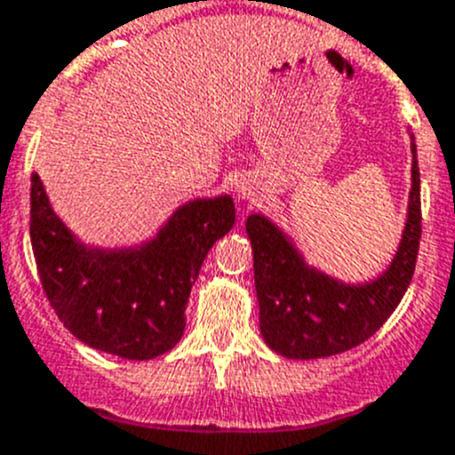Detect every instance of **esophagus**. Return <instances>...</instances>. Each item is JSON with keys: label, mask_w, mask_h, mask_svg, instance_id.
I'll return each mask as SVG.
<instances>
[{"label": "esophagus", "mask_w": 455, "mask_h": 455, "mask_svg": "<svg viewBox=\"0 0 455 455\" xmlns=\"http://www.w3.org/2000/svg\"><path fill=\"white\" fill-rule=\"evenodd\" d=\"M237 197H240V199H249V202H251V199L258 197V193H256V188H253V184H247V181H240V186H237Z\"/></svg>", "instance_id": "34e87169"}]
</instances>
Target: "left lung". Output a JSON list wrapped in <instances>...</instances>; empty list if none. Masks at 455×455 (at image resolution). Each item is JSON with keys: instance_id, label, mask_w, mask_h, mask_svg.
Returning <instances> with one entry per match:
<instances>
[{"instance_id": "8db88e82", "label": "left lung", "mask_w": 455, "mask_h": 455, "mask_svg": "<svg viewBox=\"0 0 455 455\" xmlns=\"http://www.w3.org/2000/svg\"><path fill=\"white\" fill-rule=\"evenodd\" d=\"M411 152L413 184L402 242L388 269L371 283L347 285L314 269L274 222L258 213L249 215L260 332L271 350L287 359H318L352 350L371 339L404 299L422 235L415 143H411Z\"/></svg>"}]
</instances>
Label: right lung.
I'll return each instance as SVG.
<instances>
[{"instance_id":"add662e5","label":"right lung","mask_w":455,"mask_h":455,"mask_svg":"<svg viewBox=\"0 0 455 455\" xmlns=\"http://www.w3.org/2000/svg\"><path fill=\"white\" fill-rule=\"evenodd\" d=\"M233 224L228 195L195 199L141 247L92 249L60 222L40 175H31V244L42 290L76 339L123 359L146 362L180 343L190 287Z\"/></svg>"}]
</instances>
